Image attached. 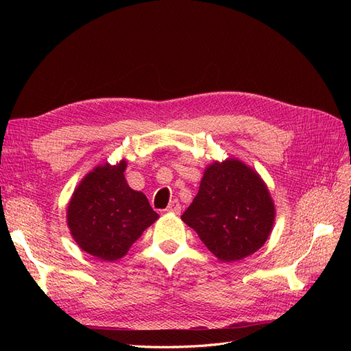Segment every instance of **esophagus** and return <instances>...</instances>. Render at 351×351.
Here are the masks:
<instances>
[{
  "label": "esophagus",
  "instance_id": "obj_1",
  "mask_svg": "<svg viewBox=\"0 0 351 351\" xmlns=\"http://www.w3.org/2000/svg\"><path fill=\"white\" fill-rule=\"evenodd\" d=\"M167 212H173V214H180V212H182V205L178 204L177 199L169 202V205L167 206Z\"/></svg>",
  "mask_w": 351,
  "mask_h": 351
}]
</instances>
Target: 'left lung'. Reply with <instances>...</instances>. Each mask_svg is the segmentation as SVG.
Wrapping results in <instances>:
<instances>
[{"label":"left lung","mask_w":351,"mask_h":351,"mask_svg":"<svg viewBox=\"0 0 351 351\" xmlns=\"http://www.w3.org/2000/svg\"><path fill=\"white\" fill-rule=\"evenodd\" d=\"M275 209L261 177L237 159L206 168L199 192L182 219L222 262L261 249L274 226Z\"/></svg>","instance_id":"obj_1"}]
</instances>
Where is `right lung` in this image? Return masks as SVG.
<instances>
[{
  "mask_svg": "<svg viewBox=\"0 0 351 351\" xmlns=\"http://www.w3.org/2000/svg\"><path fill=\"white\" fill-rule=\"evenodd\" d=\"M125 165L121 161L95 168L69 204L67 222L73 239L80 249L101 261L123 258L158 218L146 196L127 184Z\"/></svg>",
  "mask_w": 351,
  "mask_h": 351,
  "instance_id": "right-lung-1",
  "label": "right lung"
}]
</instances>
